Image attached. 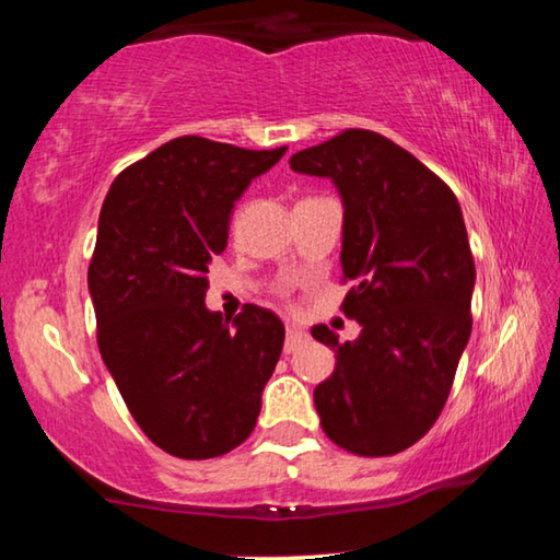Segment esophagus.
I'll return each instance as SVG.
<instances>
[{
	"mask_svg": "<svg viewBox=\"0 0 560 560\" xmlns=\"http://www.w3.org/2000/svg\"><path fill=\"white\" fill-rule=\"evenodd\" d=\"M308 336L306 330H301L299 326H287V340H283V353H293V350L301 348L306 343Z\"/></svg>",
	"mask_w": 560,
	"mask_h": 560,
	"instance_id": "esophagus-1",
	"label": "esophagus"
}]
</instances>
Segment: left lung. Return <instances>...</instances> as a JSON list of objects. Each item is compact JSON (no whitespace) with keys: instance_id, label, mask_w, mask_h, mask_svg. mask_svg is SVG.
Wrapping results in <instances>:
<instances>
[{"instance_id":"8db88e82","label":"left lung","mask_w":560,"mask_h":560,"mask_svg":"<svg viewBox=\"0 0 560 560\" xmlns=\"http://www.w3.org/2000/svg\"><path fill=\"white\" fill-rule=\"evenodd\" d=\"M293 173L328 177L343 200V314L336 371L314 390L320 428L360 457H390L424 438L452 390L471 334L474 259L452 189L381 132L350 128L291 155Z\"/></svg>"}]
</instances>
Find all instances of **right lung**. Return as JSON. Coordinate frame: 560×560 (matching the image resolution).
Here are the masks:
<instances>
[{"instance_id": "1", "label": "right lung", "mask_w": 560, "mask_h": 560, "mask_svg": "<svg viewBox=\"0 0 560 560\" xmlns=\"http://www.w3.org/2000/svg\"><path fill=\"white\" fill-rule=\"evenodd\" d=\"M283 153L183 136L122 170L103 202L89 267L98 348L132 420L173 457H220L257 424L283 324L254 303L222 318L205 293L234 202Z\"/></svg>"}]
</instances>
